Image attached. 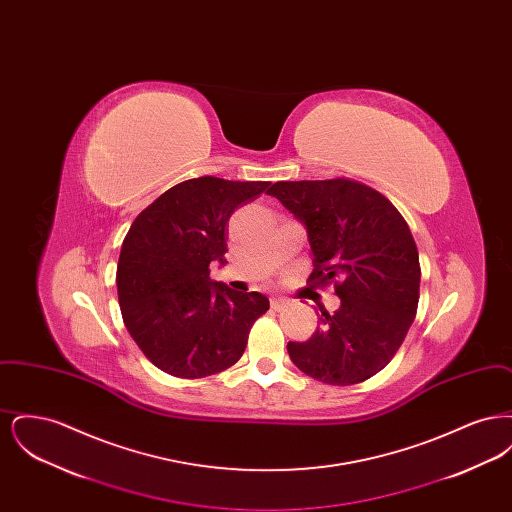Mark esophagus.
Wrapping results in <instances>:
<instances>
[{
	"instance_id": "34e87169",
	"label": "esophagus",
	"mask_w": 512,
	"mask_h": 512,
	"mask_svg": "<svg viewBox=\"0 0 512 512\" xmlns=\"http://www.w3.org/2000/svg\"><path fill=\"white\" fill-rule=\"evenodd\" d=\"M288 303H290V301L284 299V297H272V299H270V307H272L274 311H282L284 307H288Z\"/></svg>"
}]
</instances>
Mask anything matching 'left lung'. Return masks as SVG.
<instances>
[{"label": "left lung", "mask_w": 512, "mask_h": 512, "mask_svg": "<svg viewBox=\"0 0 512 512\" xmlns=\"http://www.w3.org/2000/svg\"><path fill=\"white\" fill-rule=\"evenodd\" d=\"M268 194L307 228L309 280L334 282L341 299L309 340L288 343L293 365L332 386L365 382L390 363L416 317L420 265L409 224L390 199L349 178L276 182Z\"/></svg>", "instance_id": "1"}]
</instances>
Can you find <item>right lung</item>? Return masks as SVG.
<instances>
[{
	"label": "right lung",
	"instance_id": "1",
	"mask_svg": "<svg viewBox=\"0 0 512 512\" xmlns=\"http://www.w3.org/2000/svg\"><path fill=\"white\" fill-rule=\"evenodd\" d=\"M270 182L201 176L159 195L132 222L117 265L122 320L147 359L176 378H205L244 355L268 297L209 278L226 263L232 213Z\"/></svg>",
	"mask_w": 512,
	"mask_h": 512
}]
</instances>
